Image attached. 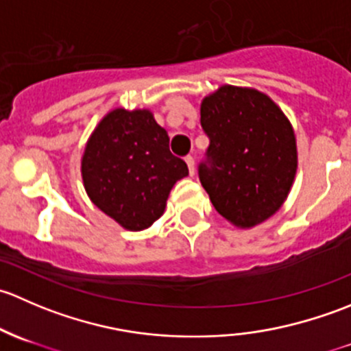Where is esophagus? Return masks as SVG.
I'll return each instance as SVG.
<instances>
[{
    "label": "esophagus",
    "instance_id": "obj_1",
    "mask_svg": "<svg viewBox=\"0 0 351 351\" xmlns=\"http://www.w3.org/2000/svg\"><path fill=\"white\" fill-rule=\"evenodd\" d=\"M185 161H186V165H189L190 175H193V173H195V161H193L192 156H185Z\"/></svg>",
    "mask_w": 351,
    "mask_h": 351
}]
</instances>
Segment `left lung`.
Masks as SVG:
<instances>
[{
  "label": "left lung",
  "instance_id": "8db88e82",
  "mask_svg": "<svg viewBox=\"0 0 351 351\" xmlns=\"http://www.w3.org/2000/svg\"><path fill=\"white\" fill-rule=\"evenodd\" d=\"M200 123L208 147L198 178L215 210L253 228L284 204L297 169L292 125L256 90L222 86L205 98Z\"/></svg>",
  "mask_w": 351,
  "mask_h": 351
}]
</instances>
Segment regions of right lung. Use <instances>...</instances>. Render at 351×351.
<instances>
[{"label": "right lung", "instance_id": "add662e5", "mask_svg": "<svg viewBox=\"0 0 351 351\" xmlns=\"http://www.w3.org/2000/svg\"><path fill=\"white\" fill-rule=\"evenodd\" d=\"M84 189L101 212L130 231L149 228L169 190L189 175L147 110L110 112L91 134L81 162Z\"/></svg>", "mask_w": 351, "mask_h": 351}]
</instances>
